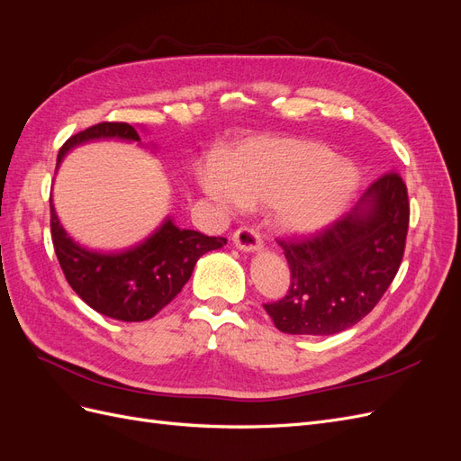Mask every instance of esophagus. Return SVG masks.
Here are the masks:
<instances>
[{
  "label": "esophagus",
  "mask_w": 461,
  "mask_h": 461,
  "mask_svg": "<svg viewBox=\"0 0 461 461\" xmlns=\"http://www.w3.org/2000/svg\"><path fill=\"white\" fill-rule=\"evenodd\" d=\"M232 242L239 249H244V252H256V249L261 248V236L254 227L244 225L234 230Z\"/></svg>",
  "instance_id": "esophagus-1"
}]
</instances>
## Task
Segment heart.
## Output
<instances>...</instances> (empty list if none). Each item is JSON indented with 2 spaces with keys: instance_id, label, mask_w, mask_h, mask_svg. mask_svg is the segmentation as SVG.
Wrapping results in <instances>:
<instances>
[{
  "instance_id": "1",
  "label": "heart",
  "mask_w": 461,
  "mask_h": 461,
  "mask_svg": "<svg viewBox=\"0 0 461 461\" xmlns=\"http://www.w3.org/2000/svg\"><path fill=\"white\" fill-rule=\"evenodd\" d=\"M200 183L222 205H271L288 232H315L337 219L352 200L359 173L325 144L298 138H259L222 167L207 161Z\"/></svg>"
}]
</instances>
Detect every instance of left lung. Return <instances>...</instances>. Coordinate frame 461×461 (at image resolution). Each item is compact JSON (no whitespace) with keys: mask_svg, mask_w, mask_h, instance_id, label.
<instances>
[{"mask_svg":"<svg viewBox=\"0 0 461 461\" xmlns=\"http://www.w3.org/2000/svg\"><path fill=\"white\" fill-rule=\"evenodd\" d=\"M410 227L408 186L400 173L379 176L364 198L327 227L276 239L290 267L286 296L263 303L275 327L325 337L354 327L400 269Z\"/></svg>","mask_w":461,"mask_h":461,"instance_id":"left-lung-1","label":"left lung"}]
</instances>
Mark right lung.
Instances as JSON below:
<instances>
[{
    "instance_id": "obj_1",
    "label": "right lung",
    "mask_w": 461,
    "mask_h": 461,
    "mask_svg": "<svg viewBox=\"0 0 461 461\" xmlns=\"http://www.w3.org/2000/svg\"><path fill=\"white\" fill-rule=\"evenodd\" d=\"M107 136L140 140L129 122H97L68 138L58 153V165L73 146ZM50 209L51 242L67 283L92 310L119 321H146L159 313L188 283L196 261L227 244L222 236L180 230L167 221L151 239L129 252L95 254L68 239L51 200Z\"/></svg>"
}]
</instances>
